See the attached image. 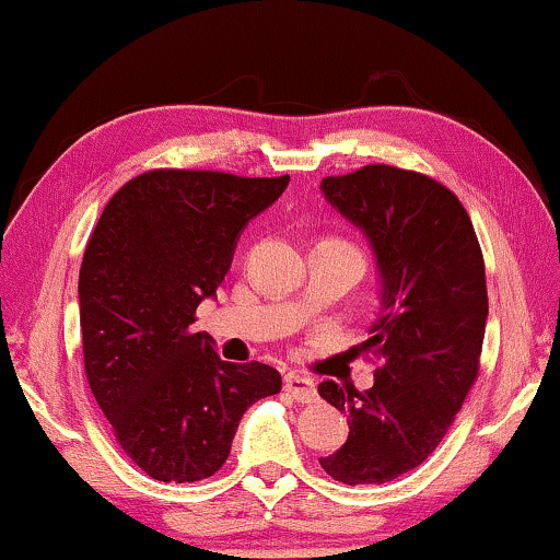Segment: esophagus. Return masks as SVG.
Wrapping results in <instances>:
<instances>
[{
	"label": "esophagus",
	"mask_w": 560,
	"mask_h": 560,
	"mask_svg": "<svg viewBox=\"0 0 560 560\" xmlns=\"http://www.w3.org/2000/svg\"><path fill=\"white\" fill-rule=\"evenodd\" d=\"M285 390L292 395V400H298V402H315L317 400V388H315L313 377L305 373H298V370H292V373L285 375Z\"/></svg>",
	"instance_id": "esophagus-1"
}]
</instances>
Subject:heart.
<instances>
[{"instance_id": "obj_1", "label": "heart", "mask_w": 560, "mask_h": 560, "mask_svg": "<svg viewBox=\"0 0 560 560\" xmlns=\"http://www.w3.org/2000/svg\"><path fill=\"white\" fill-rule=\"evenodd\" d=\"M328 243H335V245H340V247H346V250H350V253H355V250H352V247L348 245V243H340V240H328ZM358 255V253H355Z\"/></svg>"}]
</instances>
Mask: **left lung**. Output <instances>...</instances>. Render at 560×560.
Listing matches in <instances>:
<instances>
[{"mask_svg":"<svg viewBox=\"0 0 560 560\" xmlns=\"http://www.w3.org/2000/svg\"><path fill=\"white\" fill-rule=\"evenodd\" d=\"M320 190L368 237L381 278V315L363 342L381 363L373 388L317 385L350 425L320 466L340 483L381 486L438 448L478 377L483 253L458 197L420 172L368 165Z\"/></svg>","mask_w":560,"mask_h":560,"instance_id":"obj_1","label":"left lung"}]
</instances>
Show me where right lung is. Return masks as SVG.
I'll return each instance as SVG.
<instances>
[{
    "label": "right lung",
    "instance_id": "obj_1",
    "mask_svg": "<svg viewBox=\"0 0 560 560\" xmlns=\"http://www.w3.org/2000/svg\"><path fill=\"white\" fill-rule=\"evenodd\" d=\"M288 183L152 170L119 187L92 232L80 270L84 370L122 451L154 480L218 472L245 410L282 388L278 370L220 360L190 325L247 222Z\"/></svg>",
    "mask_w": 560,
    "mask_h": 560
}]
</instances>
